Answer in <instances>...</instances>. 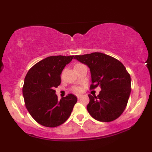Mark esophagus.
<instances>
[{"label": "esophagus", "mask_w": 152, "mask_h": 152, "mask_svg": "<svg viewBox=\"0 0 152 152\" xmlns=\"http://www.w3.org/2000/svg\"><path fill=\"white\" fill-rule=\"evenodd\" d=\"M82 97V95H77V97L78 99H80Z\"/></svg>", "instance_id": "esophagus-1"}]
</instances>
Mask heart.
Segmentation results:
<instances>
[{"label":"heart","instance_id":"b5f03b06","mask_svg":"<svg viewBox=\"0 0 152 152\" xmlns=\"http://www.w3.org/2000/svg\"><path fill=\"white\" fill-rule=\"evenodd\" d=\"M79 64H75V66H77V65H79ZM73 91H75V92H80V91H82V88H81L80 87H79V86H76V87H74V88H73Z\"/></svg>","mask_w":152,"mask_h":152}]
</instances>
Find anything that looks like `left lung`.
Instances as JSON below:
<instances>
[{
  "instance_id": "8db88e82",
  "label": "left lung",
  "mask_w": 152,
  "mask_h": 152,
  "mask_svg": "<svg viewBox=\"0 0 152 152\" xmlns=\"http://www.w3.org/2000/svg\"><path fill=\"white\" fill-rule=\"evenodd\" d=\"M74 59L90 68V89L100 86L97 96L88 95V113L100 122H111L125 109L131 93V77L119 60L102 53L75 55Z\"/></svg>"
}]
</instances>
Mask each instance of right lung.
Instances as JSON below:
<instances>
[{
	"mask_svg": "<svg viewBox=\"0 0 152 152\" xmlns=\"http://www.w3.org/2000/svg\"><path fill=\"white\" fill-rule=\"evenodd\" d=\"M74 56H51L29 70L23 87L25 104L31 116L41 125L56 127L71 114L77 98L68 94L58 101L55 88L61 84V74Z\"/></svg>",
	"mask_w": 152,
	"mask_h": 152,
	"instance_id": "add662e5",
	"label": "right lung"
}]
</instances>
